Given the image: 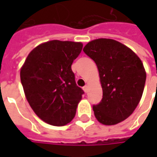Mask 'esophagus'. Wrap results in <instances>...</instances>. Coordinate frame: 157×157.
I'll use <instances>...</instances> for the list:
<instances>
[{
    "mask_svg": "<svg viewBox=\"0 0 157 157\" xmlns=\"http://www.w3.org/2000/svg\"><path fill=\"white\" fill-rule=\"evenodd\" d=\"M83 90H84V91L86 92V93H87V92H88V86H87V85H86V86L83 87Z\"/></svg>",
    "mask_w": 157,
    "mask_h": 157,
    "instance_id": "1",
    "label": "esophagus"
}]
</instances>
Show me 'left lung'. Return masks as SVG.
Returning <instances> with one entry per match:
<instances>
[{
    "instance_id": "left-lung-1",
    "label": "left lung",
    "mask_w": 157,
    "mask_h": 157,
    "mask_svg": "<svg viewBox=\"0 0 157 157\" xmlns=\"http://www.w3.org/2000/svg\"><path fill=\"white\" fill-rule=\"evenodd\" d=\"M83 51L95 62L103 88L102 100L93 106L96 119L106 125L118 124L141 99L146 81L144 64L129 48L112 39L92 40Z\"/></svg>"
}]
</instances>
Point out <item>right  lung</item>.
I'll return each instance as SVG.
<instances>
[{
	"label": "right lung",
	"instance_id": "obj_1",
	"mask_svg": "<svg viewBox=\"0 0 157 157\" xmlns=\"http://www.w3.org/2000/svg\"><path fill=\"white\" fill-rule=\"evenodd\" d=\"M81 42L50 40L28 54L20 71L27 100L48 124L63 126L71 121L84 91L76 86L71 64L81 52Z\"/></svg>",
	"mask_w": 157,
	"mask_h": 157
}]
</instances>
